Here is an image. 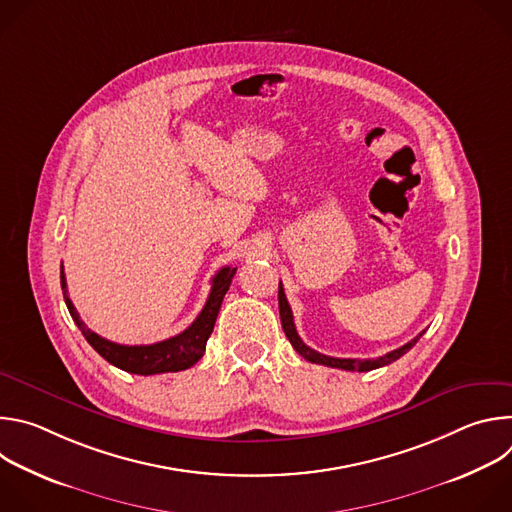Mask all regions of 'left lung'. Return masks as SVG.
Returning <instances> with one entry per match:
<instances>
[{"instance_id": "8db88e82", "label": "left lung", "mask_w": 512, "mask_h": 512, "mask_svg": "<svg viewBox=\"0 0 512 512\" xmlns=\"http://www.w3.org/2000/svg\"><path fill=\"white\" fill-rule=\"evenodd\" d=\"M279 316H281V326H283V332H285L287 340L291 342V346L296 348V352H298L300 356H304V358L310 360V362L324 364V367L342 369V371H358V373H367V371H373V369H381V367H385V364L395 362V360L401 358L407 350H411V348L417 344V340L425 334V330L419 332L411 342H407V344H403L401 348H395V350H391V352H387V354H383V356H379V358H362V360H360V358H334V356L320 354V352H316L314 348L306 346L304 340L298 336V330H296V324H294V314H291V308H289V304H287V300H285V291H283V287H281V281H279Z\"/></svg>"}]
</instances>
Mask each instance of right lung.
I'll use <instances>...</instances> for the list:
<instances>
[{"instance_id":"add662e5","label":"right lung","mask_w":512,"mask_h":512,"mask_svg":"<svg viewBox=\"0 0 512 512\" xmlns=\"http://www.w3.org/2000/svg\"><path fill=\"white\" fill-rule=\"evenodd\" d=\"M235 273H237V267H223L212 277V287H210V294H208V300H206L202 312L184 332H180L168 340L156 342V344H141V346L117 344L107 338H101L91 328H87V324L81 320L79 312L75 310V306H72V302L68 298L66 277H64L62 265H60V285H62L66 308H68L72 320H75V324L79 326V330L83 332V336L87 338V342L107 362H111L113 367L133 373V375L148 377V375H160V373L186 371L202 358L206 340L212 334L218 310H221L223 298L231 287Z\"/></svg>"}]
</instances>
